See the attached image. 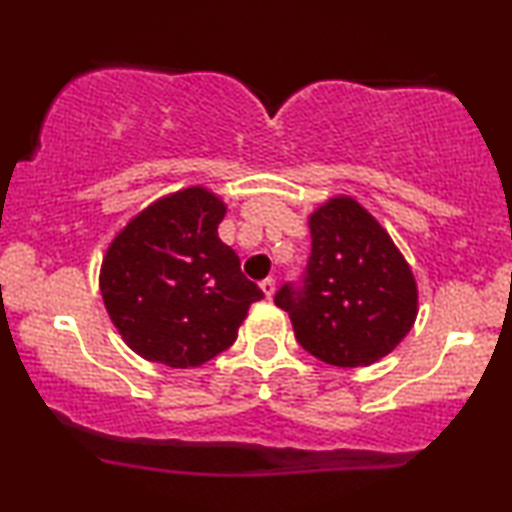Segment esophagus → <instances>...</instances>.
I'll list each match as a JSON object with an SVG mask.
<instances>
[{"label": "esophagus", "instance_id": "34e87169", "mask_svg": "<svg viewBox=\"0 0 512 512\" xmlns=\"http://www.w3.org/2000/svg\"><path fill=\"white\" fill-rule=\"evenodd\" d=\"M261 291L265 293V298L275 296V279H272V277L263 279V282H261Z\"/></svg>", "mask_w": 512, "mask_h": 512}]
</instances>
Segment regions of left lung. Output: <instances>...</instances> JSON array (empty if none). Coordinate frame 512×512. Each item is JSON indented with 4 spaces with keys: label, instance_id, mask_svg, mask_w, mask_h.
Listing matches in <instances>:
<instances>
[{
    "label": "left lung",
    "instance_id": "8db88e82",
    "mask_svg": "<svg viewBox=\"0 0 512 512\" xmlns=\"http://www.w3.org/2000/svg\"><path fill=\"white\" fill-rule=\"evenodd\" d=\"M312 251L298 282L275 293L298 345L338 368L370 366L415 324L417 286L401 251L352 198L310 216Z\"/></svg>",
    "mask_w": 512,
    "mask_h": 512
}]
</instances>
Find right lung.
<instances>
[{
    "label": "right lung",
    "instance_id": "right-lung-1",
    "mask_svg": "<svg viewBox=\"0 0 512 512\" xmlns=\"http://www.w3.org/2000/svg\"><path fill=\"white\" fill-rule=\"evenodd\" d=\"M226 207L205 188L153 202L104 256L100 291L118 333L146 361L193 368L237 338L263 291L219 240Z\"/></svg>",
    "mask_w": 512,
    "mask_h": 512
}]
</instances>
